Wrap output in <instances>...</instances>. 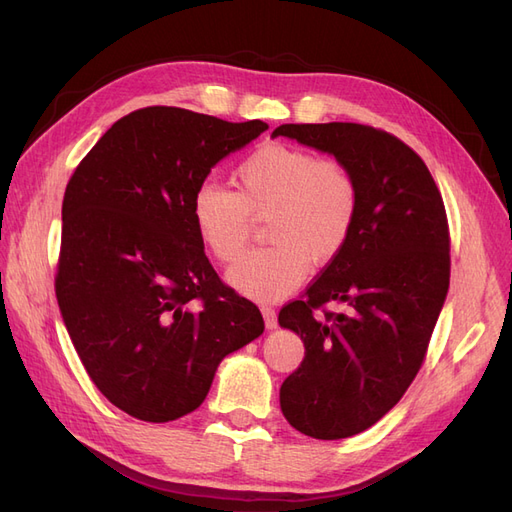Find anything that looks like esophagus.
<instances>
[{
  "label": "esophagus",
  "mask_w": 512,
  "mask_h": 512,
  "mask_svg": "<svg viewBox=\"0 0 512 512\" xmlns=\"http://www.w3.org/2000/svg\"><path fill=\"white\" fill-rule=\"evenodd\" d=\"M262 318H265V327L269 331L277 329V316H275V309L273 307H269V305L262 307Z\"/></svg>",
  "instance_id": "34e87169"
}]
</instances>
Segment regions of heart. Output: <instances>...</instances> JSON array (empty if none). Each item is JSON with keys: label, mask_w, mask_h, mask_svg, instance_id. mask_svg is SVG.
<instances>
[{"label": "heart", "mask_w": 512, "mask_h": 512, "mask_svg": "<svg viewBox=\"0 0 512 512\" xmlns=\"http://www.w3.org/2000/svg\"><path fill=\"white\" fill-rule=\"evenodd\" d=\"M237 192L215 181L192 196L198 239L220 262H235L247 247L252 218H267L271 247L247 254L228 282L258 301L284 299L307 277L309 265H327L344 250L359 211L350 170L312 151L267 143L235 170Z\"/></svg>", "instance_id": "1"}]
</instances>
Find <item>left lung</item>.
Returning <instances> with one entry per match:
<instances>
[{"instance_id": "left-lung-1", "label": "left lung", "mask_w": 512, "mask_h": 512, "mask_svg": "<svg viewBox=\"0 0 512 512\" xmlns=\"http://www.w3.org/2000/svg\"><path fill=\"white\" fill-rule=\"evenodd\" d=\"M286 136L344 164L359 211L344 250L277 322L305 356L280 389L286 421L318 440L369 429L423 365L451 277L442 196L425 162L389 132L361 123H284ZM337 300L346 315L315 309Z\"/></svg>"}]
</instances>
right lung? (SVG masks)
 Segmentation results:
<instances>
[{
  "instance_id": "obj_1",
  "label": "right lung",
  "mask_w": 512,
  "mask_h": 512,
  "mask_svg": "<svg viewBox=\"0 0 512 512\" xmlns=\"http://www.w3.org/2000/svg\"><path fill=\"white\" fill-rule=\"evenodd\" d=\"M267 128L147 106L115 121L68 181L59 312L89 378L134 418L194 412L224 356L265 331L213 271L190 207L211 168Z\"/></svg>"
}]
</instances>
